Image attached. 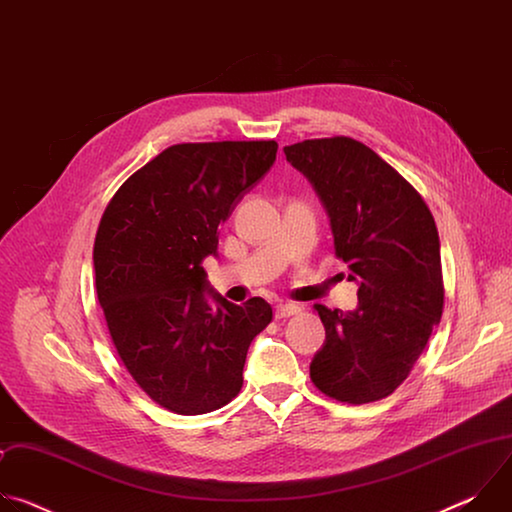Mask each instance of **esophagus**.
Here are the masks:
<instances>
[{
    "label": "esophagus",
    "instance_id": "esophagus-1",
    "mask_svg": "<svg viewBox=\"0 0 512 512\" xmlns=\"http://www.w3.org/2000/svg\"><path fill=\"white\" fill-rule=\"evenodd\" d=\"M302 308L296 304H277L275 306V318H289L294 314H300Z\"/></svg>",
    "mask_w": 512,
    "mask_h": 512
}]
</instances>
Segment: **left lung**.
<instances>
[{"mask_svg": "<svg viewBox=\"0 0 512 512\" xmlns=\"http://www.w3.org/2000/svg\"><path fill=\"white\" fill-rule=\"evenodd\" d=\"M283 154L316 190L336 257L358 285L350 312L316 304L326 340L310 377L336 401H379L407 379L442 318L435 221L419 192L356 139H306Z\"/></svg>", "mask_w": 512, "mask_h": 512, "instance_id": "1", "label": "left lung"}]
</instances>
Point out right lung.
<instances>
[{
    "instance_id": "add662e5",
    "label": "right lung",
    "mask_w": 512,
    "mask_h": 512,
    "mask_svg": "<svg viewBox=\"0 0 512 512\" xmlns=\"http://www.w3.org/2000/svg\"><path fill=\"white\" fill-rule=\"evenodd\" d=\"M275 141L178 143L115 192L95 239V283L113 344L135 383L178 415L221 409L243 387L271 306L227 302L202 261L271 170Z\"/></svg>"
}]
</instances>
